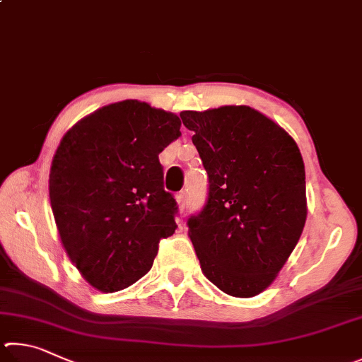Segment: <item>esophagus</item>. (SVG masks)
<instances>
[{"instance_id": "esophagus-1", "label": "esophagus", "mask_w": 362, "mask_h": 362, "mask_svg": "<svg viewBox=\"0 0 362 362\" xmlns=\"http://www.w3.org/2000/svg\"><path fill=\"white\" fill-rule=\"evenodd\" d=\"M176 202H177V205H180L181 211H185L186 210V202H187V197H186V192L185 191H181L180 194L176 195Z\"/></svg>"}]
</instances>
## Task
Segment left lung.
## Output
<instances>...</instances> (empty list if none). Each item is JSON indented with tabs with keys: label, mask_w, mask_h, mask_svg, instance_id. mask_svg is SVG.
I'll return each instance as SVG.
<instances>
[{
	"label": "left lung",
	"mask_w": 362,
	"mask_h": 362,
	"mask_svg": "<svg viewBox=\"0 0 362 362\" xmlns=\"http://www.w3.org/2000/svg\"><path fill=\"white\" fill-rule=\"evenodd\" d=\"M208 173L204 208L187 219L202 272L233 297L275 280L307 219L305 168L293 138L250 106L182 111Z\"/></svg>",
	"instance_id": "8db88e82"
}]
</instances>
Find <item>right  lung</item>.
Listing matches in <instances>:
<instances>
[{
	"label": "right lung",
	"instance_id": "right-lung-1",
	"mask_svg": "<svg viewBox=\"0 0 362 362\" xmlns=\"http://www.w3.org/2000/svg\"><path fill=\"white\" fill-rule=\"evenodd\" d=\"M180 127L176 114L125 100L79 120L55 152L49 197L62 243L103 293L148 274L160 240L176 230L177 204L163 189L158 154Z\"/></svg>",
	"mask_w": 362,
	"mask_h": 362
}]
</instances>
